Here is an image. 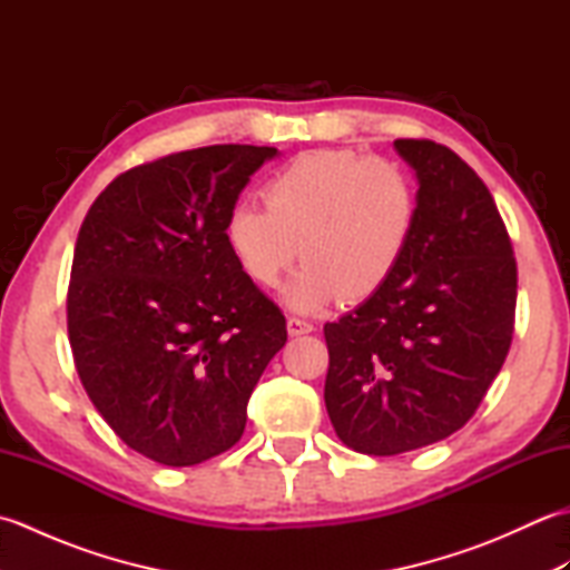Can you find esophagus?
<instances>
[{
	"mask_svg": "<svg viewBox=\"0 0 570 570\" xmlns=\"http://www.w3.org/2000/svg\"><path fill=\"white\" fill-rule=\"evenodd\" d=\"M286 331H288V335H306V333H311L313 331V323H308V321H301V318H288L286 321Z\"/></svg>",
	"mask_w": 570,
	"mask_h": 570,
	"instance_id": "obj_1",
	"label": "esophagus"
}]
</instances>
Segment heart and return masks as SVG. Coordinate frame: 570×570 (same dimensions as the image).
Listing matches in <instances>:
<instances>
[{
    "mask_svg": "<svg viewBox=\"0 0 570 570\" xmlns=\"http://www.w3.org/2000/svg\"><path fill=\"white\" fill-rule=\"evenodd\" d=\"M264 200L266 208L237 200L227 210L225 242L259 286H276L301 252L304 264L282 292L298 313L377 294L402 264L419 217L416 184L402 164L337 149L306 151L278 168Z\"/></svg>",
    "mask_w": 570,
    "mask_h": 570,
    "instance_id": "obj_1",
    "label": "heart"
}]
</instances>
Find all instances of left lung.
I'll return each mask as SVG.
<instances>
[{
	"label": "left lung",
	"instance_id": "8db88e82",
	"mask_svg": "<svg viewBox=\"0 0 570 570\" xmlns=\"http://www.w3.org/2000/svg\"><path fill=\"white\" fill-rule=\"evenodd\" d=\"M419 217L402 264L365 304L325 323V409L347 448L396 455L463 429L504 365L517 262L480 176L443 144L396 139Z\"/></svg>",
	"mask_w": 570,
	"mask_h": 570
}]
</instances>
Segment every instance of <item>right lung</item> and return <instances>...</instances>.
I'll use <instances>...</instances> for the list:
<instances>
[{"label": "right lung", "mask_w": 570, "mask_h": 570, "mask_svg": "<svg viewBox=\"0 0 570 570\" xmlns=\"http://www.w3.org/2000/svg\"><path fill=\"white\" fill-rule=\"evenodd\" d=\"M274 147L215 144L117 176L80 225L68 337L90 402L156 463L225 453L286 343V318L239 269L225 217Z\"/></svg>", "instance_id": "1"}]
</instances>
